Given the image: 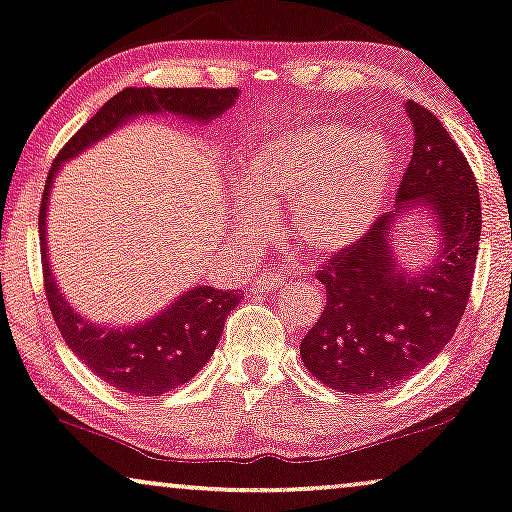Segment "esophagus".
I'll list each match as a JSON object with an SVG mask.
<instances>
[{
  "label": "esophagus",
  "mask_w": 512,
  "mask_h": 512,
  "mask_svg": "<svg viewBox=\"0 0 512 512\" xmlns=\"http://www.w3.org/2000/svg\"><path fill=\"white\" fill-rule=\"evenodd\" d=\"M283 283H285V278H283L281 274H262V276L255 278V283H252V288L267 292V290L283 288Z\"/></svg>",
  "instance_id": "1"
}]
</instances>
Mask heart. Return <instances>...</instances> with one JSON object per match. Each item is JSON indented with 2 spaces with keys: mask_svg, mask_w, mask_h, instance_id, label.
<instances>
[{
  "mask_svg": "<svg viewBox=\"0 0 512 512\" xmlns=\"http://www.w3.org/2000/svg\"><path fill=\"white\" fill-rule=\"evenodd\" d=\"M391 147L381 135L342 124L283 131L255 147L238 173V192L252 213L274 215L290 203L297 243L316 255L346 248L367 231L391 182ZM243 213L257 236V215Z\"/></svg>",
  "mask_w": 512,
  "mask_h": 512,
  "instance_id": "b5f03b06",
  "label": "heart"
}]
</instances>
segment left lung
Returning <instances> with one entry per match:
<instances>
[{
  "label": "left lung",
  "mask_w": 512,
  "mask_h": 512,
  "mask_svg": "<svg viewBox=\"0 0 512 512\" xmlns=\"http://www.w3.org/2000/svg\"><path fill=\"white\" fill-rule=\"evenodd\" d=\"M407 112L414 149L398 208L320 267L327 302L299 344L313 377L351 395L403 384L438 358L466 311L478 260L482 210L473 168L431 109L410 100ZM412 205L431 207L443 234L439 257L414 277L399 269L387 238L394 215Z\"/></svg>",
  "instance_id": "1"
}]
</instances>
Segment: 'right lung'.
Returning a JSON list of instances; mask_svg holds the SVG:
<instances>
[{
    "label": "right lung",
    "mask_w": 512,
    "mask_h": 512,
    "mask_svg": "<svg viewBox=\"0 0 512 512\" xmlns=\"http://www.w3.org/2000/svg\"><path fill=\"white\" fill-rule=\"evenodd\" d=\"M236 88H135L128 86L109 98L60 149L49 170L39 210V238H42V274L49 309L60 335L74 356L109 386L131 395H161L187 384L215 351L222 337L224 320L241 302L238 292L203 288L189 290L161 316L131 330H114L88 323L65 302L56 288L46 260L44 217L49 203L51 180L58 166L95 140L105 138L126 119L138 114L173 112L187 119L208 121L220 117L234 105Z\"/></svg>",
    "instance_id": "obj_1"
}]
</instances>
